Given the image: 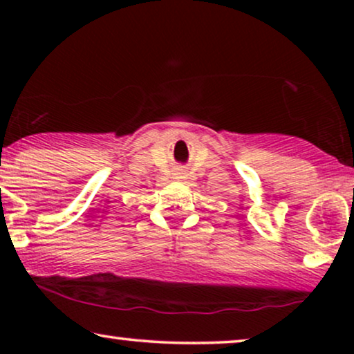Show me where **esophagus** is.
<instances>
[{"instance_id": "34e87169", "label": "esophagus", "mask_w": 354, "mask_h": 354, "mask_svg": "<svg viewBox=\"0 0 354 354\" xmlns=\"http://www.w3.org/2000/svg\"><path fill=\"white\" fill-rule=\"evenodd\" d=\"M176 178H183V172H178Z\"/></svg>"}]
</instances>
